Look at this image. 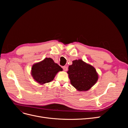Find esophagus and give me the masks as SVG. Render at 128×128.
Segmentation results:
<instances>
[{"label":"esophagus","mask_w":128,"mask_h":128,"mask_svg":"<svg viewBox=\"0 0 128 128\" xmlns=\"http://www.w3.org/2000/svg\"><path fill=\"white\" fill-rule=\"evenodd\" d=\"M63 69H64V71H67V69H68V68L66 66H64L63 67Z\"/></svg>","instance_id":"obj_1"}]
</instances>
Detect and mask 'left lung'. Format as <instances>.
<instances>
[{"instance_id": "8db88e82", "label": "left lung", "mask_w": 128, "mask_h": 128, "mask_svg": "<svg viewBox=\"0 0 128 128\" xmlns=\"http://www.w3.org/2000/svg\"><path fill=\"white\" fill-rule=\"evenodd\" d=\"M67 73L71 84L80 91L88 90L98 79L95 68L82 60H74Z\"/></svg>"}]
</instances>
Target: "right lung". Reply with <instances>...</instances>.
<instances>
[{
	"instance_id": "1",
	"label": "right lung",
	"mask_w": 128,
	"mask_h": 128,
	"mask_svg": "<svg viewBox=\"0 0 128 128\" xmlns=\"http://www.w3.org/2000/svg\"><path fill=\"white\" fill-rule=\"evenodd\" d=\"M62 70V68L59 65L54 63L51 58H48L32 66V75L37 82L43 84L51 82L57 72Z\"/></svg>"
}]
</instances>
